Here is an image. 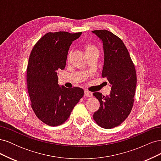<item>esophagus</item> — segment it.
I'll return each instance as SVG.
<instances>
[{"label":"esophagus","instance_id":"1","mask_svg":"<svg viewBox=\"0 0 161 161\" xmlns=\"http://www.w3.org/2000/svg\"><path fill=\"white\" fill-rule=\"evenodd\" d=\"M85 95L86 97H92V93L91 92L87 91V90H85Z\"/></svg>","mask_w":161,"mask_h":161}]
</instances>
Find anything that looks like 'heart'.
<instances>
[{
    "label": "heart",
    "instance_id": "1",
    "mask_svg": "<svg viewBox=\"0 0 161 161\" xmlns=\"http://www.w3.org/2000/svg\"><path fill=\"white\" fill-rule=\"evenodd\" d=\"M85 49L86 53H88L89 52H93V51H98L97 47L95 45L92 44V43H86L85 45Z\"/></svg>",
    "mask_w": 161,
    "mask_h": 161
}]
</instances>
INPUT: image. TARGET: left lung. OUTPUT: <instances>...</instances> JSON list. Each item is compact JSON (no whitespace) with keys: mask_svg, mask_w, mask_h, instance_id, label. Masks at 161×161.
Segmentation results:
<instances>
[{"mask_svg":"<svg viewBox=\"0 0 161 161\" xmlns=\"http://www.w3.org/2000/svg\"><path fill=\"white\" fill-rule=\"evenodd\" d=\"M92 32L103 43L102 77L108 79L111 87L109 96H103L99 92L93 93L100 103L93 119L101 127L111 129L122 123L132 109L136 72L128 50L119 37L105 30Z\"/></svg>","mask_w":161,"mask_h":161,"instance_id":"left-lung-1","label":"left lung"}]
</instances>
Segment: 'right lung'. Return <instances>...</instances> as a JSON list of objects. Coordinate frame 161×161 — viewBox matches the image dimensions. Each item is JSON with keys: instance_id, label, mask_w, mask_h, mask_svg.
I'll use <instances>...</instances> for the list:
<instances>
[{"instance_id": "1", "label": "right lung", "mask_w": 161, "mask_h": 161, "mask_svg": "<svg viewBox=\"0 0 161 161\" xmlns=\"http://www.w3.org/2000/svg\"><path fill=\"white\" fill-rule=\"evenodd\" d=\"M81 34L47 33L36 43L29 58L27 82L31 108L48 125L64 123L84 95L79 87L67 89L58 84V71L64 69L69 47Z\"/></svg>"}]
</instances>
